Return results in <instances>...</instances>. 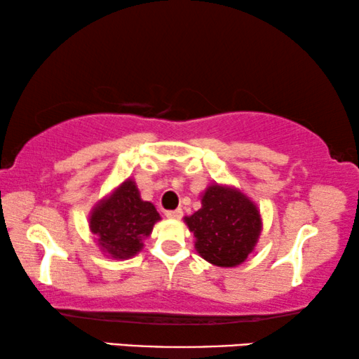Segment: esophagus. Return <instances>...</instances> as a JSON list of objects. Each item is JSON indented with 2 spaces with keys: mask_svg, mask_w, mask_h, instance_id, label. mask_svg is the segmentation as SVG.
<instances>
[{
  "mask_svg": "<svg viewBox=\"0 0 359 359\" xmlns=\"http://www.w3.org/2000/svg\"><path fill=\"white\" fill-rule=\"evenodd\" d=\"M165 215L168 219H181L183 217V210L181 209H175V210H166Z\"/></svg>",
  "mask_w": 359,
  "mask_h": 359,
  "instance_id": "obj_1",
  "label": "esophagus"
}]
</instances>
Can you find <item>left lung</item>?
Here are the masks:
<instances>
[{
	"instance_id": "1",
	"label": "left lung",
	"mask_w": 359,
	"mask_h": 359,
	"mask_svg": "<svg viewBox=\"0 0 359 359\" xmlns=\"http://www.w3.org/2000/svg\"><path fill=\"white\" fill-rule=\"evenodd\" d=\"M184 220L194 232L201 257L225 268L247 259L262 230L257 205L240 191L219 184L209 186L203 208Z\"/></svg>"
}]
</instances>
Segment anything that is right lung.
I'll return each mask as SVG.
<instances>
[{"instance_id": "right-lung-1", "label": "right lung", "mask_w": 359, "mask_h": 359, "mask_svg": "<svg viewBox=\"0 0 359 359\" xmlns=\"http://www.w3.org/2000/svg\"><path fill=\"white\" fill-rule=\"evenodd\" d=\"M156 220H160V214L155 205L142 201L134 181L127 180L109 199L96 205L90 217V227L96 233L102 252L124 259L140 252L144 247L142 240L151 233Z\"/></svg>"}]
</instances>
